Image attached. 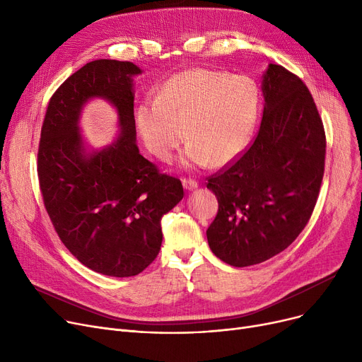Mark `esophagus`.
I'll list each match as a JSON object with an SVG mask.
<instances>
[{"label":"esophagus","instance_id":"1","mask_svg":"<svg viewBox=\"0 0 362 362\" xmlns=\"http://www.w3.org/2000/svg\"><path fill=\"white\" fill-rule=\"evenodd\" d=\"M182 183H183V187L186 189V191H194V189L198 187V182L191 177H183Z\"/></svg>","mask_w":362,"mask_h":362}]
</instances>
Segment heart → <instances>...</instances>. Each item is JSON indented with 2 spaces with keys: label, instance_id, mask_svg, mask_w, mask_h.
Here are the masks:
<instances>
[{
  "label": "heart",
  "instance_id": "obj_1",
  "mask_svg": "<svg viewBox=\"0 0 362 362\" xmlns=\"http://www.w3.org/2000/svg\"><path fill=\"white\" fill-rule=\"evenodd\" d=\"M261 112V92L248 76L192 69L168 79L136 111L151 154L170 161L185 139V164L223 167L248 146Z\"/></svg>",
  "mask_w": 362,
  "mask_h": 362
}]
</instances>
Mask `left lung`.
Here are the masks:
<instances>
[{"label":"left lung","mask_w":362,"mask_h":362,"mask_svg":"<svg viewBox=\"0 0 362 362\" xmlns=\"http://www.w3.org/2000/svg\"><path fill=\"white\" fill-rule=\"evenodd\" d=\"M262 93L254 142L206 183L218 199L208 245L233 267L259 264L288 248L311 218L325 175V126L305 83L270 64Z\"/></svg>","instance_id":"8db88e82"}]
</instances>
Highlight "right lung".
Here are the masks:
<instances>
[{"instance_id":"add662e5","label":"right lung","mask_w":362,"mask_h":362,"mask_svg":"<svg viewBox=\"0 0 362 362\" xmlns=\"http://www.w3.org/2000/svg\"><path fill=\"white\" fill-rule=\"evenodd\" d=\"M130 62L95 60L54 92L37 148V179L45 210L66 248L88 269L112 277L144 272L160 252L161 217L183 198L182 182L161 175L139 154ZM92 98L118 110L121 135L86 153L78 117Z\"/></svg>"}]
</instances>
